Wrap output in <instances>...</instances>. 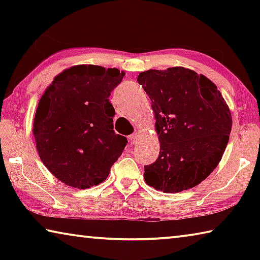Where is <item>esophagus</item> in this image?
<instances>
[{"label":"esophagus","instance_id":"esophagus-1","mask_svg":"<svg viewBox=\"0 0 260 260\" xmlns=\"http://www.w3.org/2000/svg\"><path fill=\"white\" fill-rule=\"evenodd\" d=\"M138 138H139V136H138V134H136V133H134V134H132V135H129L128 136V140H129V142L131 143H135L136 142V141H138Z\"/></svg>","mask_w":260,"mask_h":260}]
</instances>
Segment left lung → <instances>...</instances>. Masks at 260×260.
<instances>
[{"label":"left lung","mask_w":260,"mask_h":260,"mask_svg":"<svg viewBox=\"0 0 260 260\" xmlns=\"http://www.w3.org/2000/svg\"><path fill=\"white\" fill-rule=\"evenodd\" d=\"M138 82L151 101L160 151L144 166V180L162 192L197 186L221 160L232 114L217 86L184 68L148 70Z\"/></svg>","instance_id":"1"}]
</instances>
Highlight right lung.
I'll use <instances>...</instances> for the list:
<instances>
[{"label": "right lung", "mask_w": 260, "mask_h": 260, "mask_svg": "<svg viewBox=\"0 0 260 260\" xmlns=\"http://www.w3.org/2000/svg\"><path fill=\"white\" fill-rule=\"evenodd\" d=\"M125 73L77 65L58 74L39 102L33 134L43 164L59 181L86 189L108 178L127 144L113 131L109 98Z\"/></svg>", "instance_id": "add662e5"}]
</instances>
